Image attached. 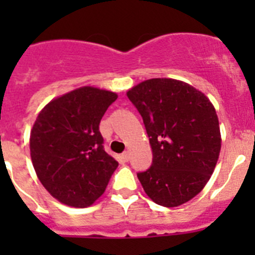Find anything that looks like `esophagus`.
<instances>
[{"instance_id":"34e87169","label":"esophagus","mask_w":255,"mask_h":255,"mask_svg":"<svg viewBox=\"0 0 255 255\" xmlns=\"http://www.w3.org/2000/svg\"><path fill=\"white\" fill-rule=\"evenodd\" d=\"M121 158H123L125 162L129 161V153H128V152H124L123 154H121Z\"/></svg>"}]
</instances>
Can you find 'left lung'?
Wrapping results in <instances>:
<instances>
[{
    "instance_id": "obj_1",
    "label": "left lung",
    "mask_w": 255,
    "mask_h": 255,
    "mask_svg": "<svg viewBox=\"0 0 255 255\" xmlns=\"http://www.w3.org/2000/svg\"><path fill=\"white\" fill-rule=\"evenodd\" d=\"M143 119L152 166L138 172L148 197L177 207L199 194L217 163L221 134L216 110L202 92L175 79H149L128 92Z\"/></svg>"
}]
</instances>
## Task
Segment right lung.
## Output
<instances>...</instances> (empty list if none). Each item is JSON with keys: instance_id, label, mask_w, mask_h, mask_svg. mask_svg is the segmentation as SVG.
I'll return each mask as SVG.
<instances>
[{"instance_id": "add662e5", "label": "right lung", "mask_w": 255, "mask_h": 255, "mask_svg": "<svg viewBox=\"0 0 255 255\" xmlns=\"http://www.w3.org/2000/svg\"><path fill=\"white\" fill-rule=\"evenodd\" d=\"M117 94L83 87L51 101L30 132L31 162L61 203L89 207L105 193L119 163L103 147L100 123Z\"/></svg>"}]
</instances>
